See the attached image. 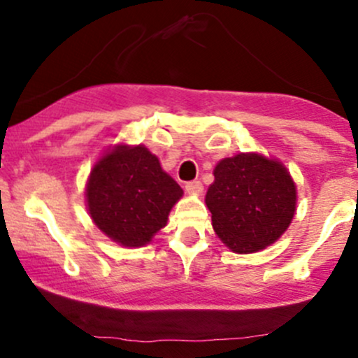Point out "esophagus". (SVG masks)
<instances>
[{"mask_svg": "<svg viewBox=\"0 0 358 358\" xmlns=\"http://www.w3.org/2000/svg\"><path fill=\"white\" fill-rule=\"evenodd\" d=\"M185 190H187V193H192V195H200V193L203 192V187L202 183L200 182H187L185 183Z\"/></svg>", "mask_w": 358, "mask_h": 358, "instance_id": "34e87169", "label": "esophagus"}]
</instances>
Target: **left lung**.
<instances>
[{"label": "left lung", "instance_id": "8db88e82", "mask_svg": "<svg viewBox=\"0 0 358 358\" xmlns=\"http://www.w3.org/2000/svg\"><path fill=\"white\" fill-rule=\"evenodd\" d=\"M205 203L213 231L237 254L273 244L296 210V187L279 162L249 153L222 159L213 170Z\"/></svg>", "mask_w": 358, "mask_h": 358}]
</instances>
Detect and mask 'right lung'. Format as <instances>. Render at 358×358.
I'll return each mask as SVG.
<instances>
[{"mask_svg":"<svg viewBox=\"0 0 358 358\" xmlns=\"http://www.w3.org/2000/svg\"><path fill=\"white\" fill-rule=\"evenodd\" d=\"M182 195L180 185L141 145H121L102 156L85 192L94 224L126 248L148 244Z\"/></svg>","mask_w":358,"mask_h":358,"instance_id":"obj_1","label":"right lung"}]
</instances>
